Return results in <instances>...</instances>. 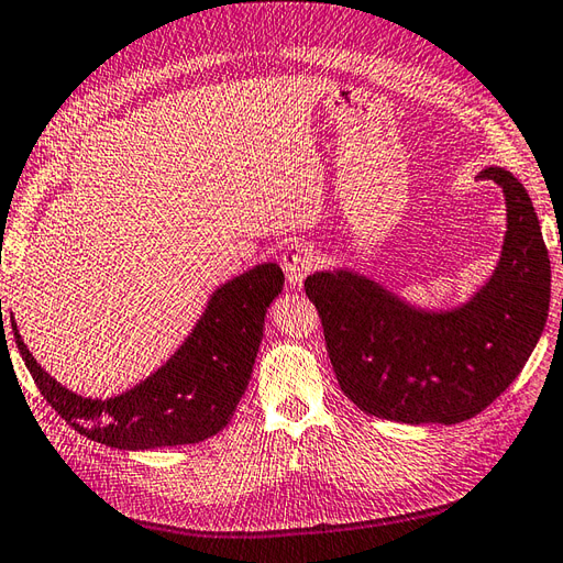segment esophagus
I'll list each match as a JSON object with an SVG mask.
<instances>
[{
	"instance_id": "obj_1",
	"label": "esophagus",
	"mask_w": 563,
	"mask_h": 563,
	"mask_svg": "<svg viewBox=\"0 0 563 563\" xmlns=\"http://www.w3.org/2000/svg\"><path fill=\"white\" fill-rule=\"evenodd\" d=\"M317 264H319V252L313 250V244L297 242L292 246H287L283 254V271H285L287 285L290 287L302 285Z\"/></svg>"
}]
</instances>
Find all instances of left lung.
I'll return each instance as SVG.
<instances>
[{"label":"left lung","mask_w":563,"mask_h":563,"mask_svg":"<svg viewBox=\"0 0 563 563\" xmlns=\"http://www.w3.org/2000/svg\"><path fill=\"white\" fill-rule=\"evenodd\" d=\"M479 177L504 189L508 230L494 276L465 307L417 311L350 271L305 280L338 384L367 415L465 422L514 384L540 341L552 271L538 213L508 169L487 167Z\"/></svg>","instance_id":"left-lung-1"}]
</instances>
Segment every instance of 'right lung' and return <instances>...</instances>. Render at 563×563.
I'll return each instance as SVG.
<instances>
[{"label":"right lung","instance_id":"1","mask_svg":"<svg viewBox=\"0 0 563 563\" xmlns=\"http://www.w3.org/2000/svg\"><path fill=\"white\" fill-rule=\"evenodd\" d=\"M280 266L264 264L213 292L175 357L110 400L71 394L41 369L14 329L16 347L43 398L78 434L112 449L146 451L199 443L230 422L250 384L268 305L283 290Z\"/></svg>","mask_w":563,"mask_h":563}]
</instances>
